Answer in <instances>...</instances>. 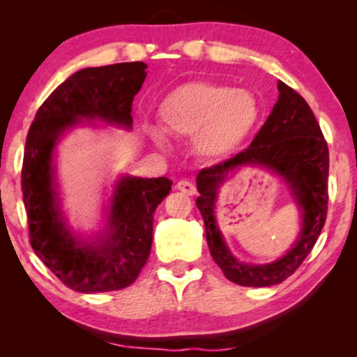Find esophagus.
<instances>
[{"label": "esophagus", "mask_w": 357, "mask_h": 357, "mask_svg": "<svg viewBox=\"0 0 357 357\" xmlns=\"http://www.w3.org/2000/svg\"><path fill=\"white\" fill-rule=\"evenodd\" d=\"M177 190H180V192H183L187 195L197 193V187H195L193 182H190V180H180V182L177 183Z\"/></svg>", "instance_id": "1"}]
</instances>
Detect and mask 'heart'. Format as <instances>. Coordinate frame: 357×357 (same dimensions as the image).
I'll use <instances>...</instances> for the list:
<instances>
[{"instance_id": "b5f03b06", "label": "heart", "mask_w": 357, "mask_h": 357, "mask_svg": "<svg viewBox=\"0 0 357 357\" xmlns=\"http://www.w3.org/2000/svg\"><path fill=\"white\" fill-rule=\"evenodd\" d=\"M260 107L247 91L209 81H195L177 87L159 107V121L165 133L193 138L195 148L206 158L232 153L255 130ZM154 138L162 141L159 135Z\"/></svg>"}]
</instances>
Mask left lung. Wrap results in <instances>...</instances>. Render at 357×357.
Segmentation results:
<instances>
[{
  "instance_id": "8db88e82",
  "label": "left lung",
  "mask_w": 357,
  "mask_h": 357,
  "mask_svg": "<svg viewBox=\"0 0 357 357\" xmlns=\"http://www.w3.org/2000/svg\"><path fill=\"white\" fill-rule=\"evenodd\" d=\"M280 97L255 138L242 153L199 170L197 206L202 213L213 260L229 281L248 287L280 284L302 265L314 248L328 209V146L304 97L278 82ZM242 165H263L280 173L293 190L303 211V231L295 247L268 266H247L231 257L213 218L217 190L229 172Z\"/></svg>"
}]
</instances>
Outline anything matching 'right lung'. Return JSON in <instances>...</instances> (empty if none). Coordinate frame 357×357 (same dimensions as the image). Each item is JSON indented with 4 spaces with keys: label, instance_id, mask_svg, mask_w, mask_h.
Returning <instances> with one entry per match:
<instances>
[{
    "label": "right lung",
    "instance_id": "obj_1",
    "mask_svg": "<svg viewBox=\"0 0 357 357\" xmlns=\"http://www.w3.org/2000/svg\"><path fill=\"white\" fill-rule=\"evenodd\" d=\"M146 63L133 61L75 73L48 96L29 128L21 185L31 245L43 265L73 291L109 292L135 282L151 252L154 211L172 182L165 177L120 178L105 236L97 243L81 242L60 213L53 149L81 119L131 128V105L146 79Z\"/></svg>",
    "mask_w": 357,
    "mask_h": 357
}]
</instances>
